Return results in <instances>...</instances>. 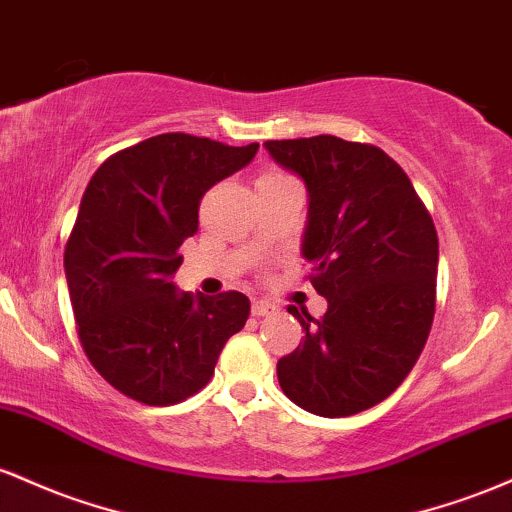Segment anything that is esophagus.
Listing matches in <instances>:
<instances>
[{
    "instance_id": "obj_1",
    "label": "esophagus",
    "mask_w": 512,
    "mask_h": 512,
    "mask_svg": "<svg viewBox=\"0 0 512 512\" xmlns=\"http://www.w3.org/2000/svg\"><path fill=\"white\" fill-rule=\"evenodd\" d=\"M275 312H278V309L263 300H256L254 304H251V314H254V317H273Z\"/></svg>"
}]
</instances>
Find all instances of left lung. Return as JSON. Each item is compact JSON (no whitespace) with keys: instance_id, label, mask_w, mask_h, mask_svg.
Wrapping results in <instances>:
<instances>
[{"instance_id":"obj_1","label":"left lung","mask_w":512,"mask_h":512,"mask_svg":"<svg viewBox=\"0 0 512 512\" xmlns=\"http://www.w3.org/2000/svg\"><path fill=\"white\" fill-rule=\"evenodd\" d=\"M307 188L302 258L324 317L290 307L304 338L278 360L285 396L324 418L380 404L421 358L435 314L438 234L380 147L319 135L263 142Z\"/></svg>"}]
</instances>
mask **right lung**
I'll list each match as a JSON object with an SVG mask.
<instances>
[{
  "mask_svg": "<svg viewBox=\"0 0 512 512\" xmlns=\"http://www.w3.org/2000/svg\"><path fill=\"white\" fill-rule=\"evenodd\" d=\"M258 145L229 147L166 132L99 166L65 251L74 319L89 363L118 392L169 406L203 389L249 319V297L188 295L171 283L183 239L215 183L237 174Z\"/></svg>",
  "mask_w": 512,
  "mask_h": 512,
  "instance_id": "add662e5",
  "label": "right lung"
}]
</instances>
